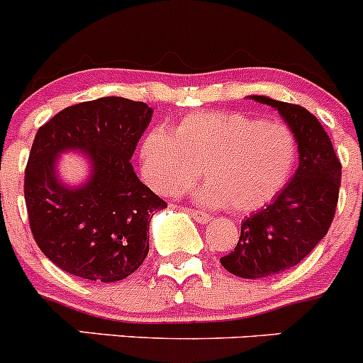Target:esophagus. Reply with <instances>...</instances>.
<instances>
[{
  "label": "esophagus",
  "instance_id": "esophagus-1",
  "mask_svg": "<svg viewBox=\"0 0 363 363\" xmlns=\"http://www.w3.org/2000/svg\"><path fill=\"white\" fill-rule=\"evenodd\" d=\"M186 211H189L190 215L194 216V220H196V222H199V223H208L209 220H211V216H209L208 213H204V211H199V209L189 208V209H186Z\"/></svg>",
  "mask_w": 363,
  "mask_h": 363
}]
</instances>
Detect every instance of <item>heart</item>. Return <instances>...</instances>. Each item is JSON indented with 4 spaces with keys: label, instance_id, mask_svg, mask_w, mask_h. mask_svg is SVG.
I'll return each instance as SVG.
<instances>
[{
    "label": "heart",
    "instance_id": "b5f03b06",
    "mask_svg": "<svg viewBox=\"0 0 363 363\" xmlns=\"http://www.w3.org/2000/svg\"><path fill=\"white\" fill-rule=\"evenodd\" d=\"M297 141L279 122H262L238 111H199L173 130H148L140 145L143 180L160 194H180L208 180L194 194L211 209L250 213L271 203L292 174Z\"/></svg>",
    "mask_w": 363,
    "mask_h": 363
}]
</instances>
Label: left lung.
Instances as JSON below:
<instances>
[{"label":"left lung","mask_w":363,"mask_h":363,"mask_svg":"<svg viewBox=\"0 0 363 363\" xmlns=\"http://www.w3.org/2000/svg\"><path fill=\"white\" fill-rule=\"evenodd\" d=\"M250 99L278 110L298 150L292 180L269 206L241 223L236 248L220 259L230 274L257 279L292 269L325 238L337 206L341 162L318 118L306 108L267 96Z\"/></svg>","instance_id":"obj_1"}]
</instances>
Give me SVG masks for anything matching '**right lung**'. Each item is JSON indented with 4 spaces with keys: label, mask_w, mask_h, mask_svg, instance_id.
<instances>
[{
    "label": "right lung",
    "mask_w": 363,
    "mask_h": 363,
    "mask_svg": "<svg viewBox=\"0 0 363 363\" xmlns=\"http://www.w3.org/2000/svg\"><path fill=\"white\" fill-rule=\"evenodd\" d=\"M152 113L141 101L106 96L65 108L36 133L24 178L29 225L43 255L68 274L121 281L148 255L150 220L167 206L129 160ZM68 151L88 159L84 184L58 174Z\"/></svg>",
    "instance_id": "add662e5"
}]
</instances>
